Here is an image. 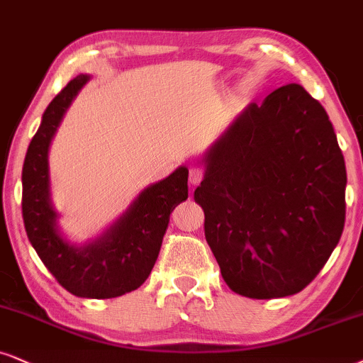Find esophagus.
<instances>
[{"instance_id": "obj_1", "label": "esophagus", "mask_w": 363, "mask_h": 363, "mask_svg": "<svg viewBox=\"0 0 363 363\" xmlns=\"http://www.w3.org/2000/svg\"><path fill=\"white\" fill-rule=\"evenodd\" d=\"M189 180H190V185H199L200 182L203 180V169L199 168V167H194L190 168V173H189Z\"/></svg>"}]
</instances>
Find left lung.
I'll use <instances>...</instances> for the list:
<instances>
[{"instance_id": "1", "label": "left lung", "mask_w": 363, "mask_h": 363, "mask_svg": "<svg viewBox=\"0 0 363 363\" xmlns=\"http://www.w3.org/2000/svg\"><path fill=\"white\" fill-rule=\"evenodd\" d=\"M194 199L237 294L272 299L315 279L345 223L347 169L328 114L298 84L250 102L203 155Z\"/></svg>"}]
</instances>
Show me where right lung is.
I'll list each match as a JSON object with an SVG mask.
<instances>
[{"mask_svg": "<svg viewBox=\"0 0 363 363\" xmlns=\"http://www.w3.org/2000/svg\"><path fill=\"white\" fill-rule=\"evenodd\" d=\"M91 75L70 80L48 104L26 151L21 210L28 240L48 271L69 293L107 299L131 293L145 283L158 259L169 213L189 199V168L141 191L107 229L84 244L70 242L58 225L48 172V150L62 119Z\"/></svg>", "mask_w": 363, "mask_h": 363, "instance_id": "right-lung-1", "label": "right lung"}]
</instances>
